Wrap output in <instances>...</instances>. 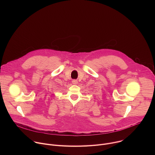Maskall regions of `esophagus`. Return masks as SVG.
<instances>
[{
  "instance_id": "obj_1",
  "label": "esophagus",
  "mask_w": 155,
  "mask_h": 155,
  "mask_svg": "<svg viewBox=\"0 0 155 155\" xmlns=\"http://www.w3.org/2000/svg\"><path fill=\"white\" fill-rule=\"evenodd\" d=\"M77 83H78V81H77V80H74L72 81V83H73L74 84H77Z\"/></svg>"
}]
</instances>
